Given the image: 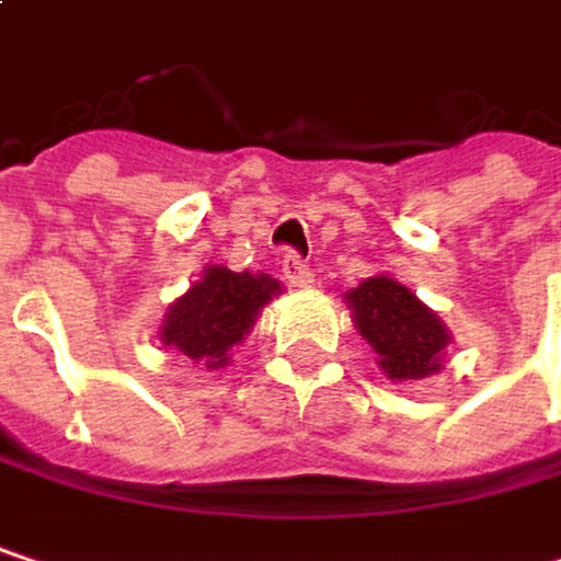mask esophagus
I'll list each match as a JSON object with an SVG mask.
<instances>
[{"label": "esophagus", "instance_id": "obj_1", "mask_svg": "<svg viewBox=\"0 0 561 561\" xmlns=\"http://www.w3.org/2000/svg\"><path fill=\"white\" fill-rule=\"evenodd\" d=\"M282 273H285L288 285H298V288H308L314 282V273L308 270V263L298 253H285L282 256Z\"/></svg>", "mask_w": 561, "mask_h": 561}]
</instances>
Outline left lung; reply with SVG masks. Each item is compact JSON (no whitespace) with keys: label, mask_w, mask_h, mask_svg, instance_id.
<instances>
[{"label":"left lung","mask_w":561,"mask_h":561,"mask_svg":"<svg viewBox=\"0 0 561 561\" xmlns=\"http://www.w3.org/2000/svg\"><path fill=\"white\" fill-rule=\"evenodd\" d=\"M347 298L357 331L380 354L390 380H422L442 367L438 354L448 347V331L405 285L374 276L347 291Z\"/></svg>","instance_id":"8db88e82"}]
</instances>
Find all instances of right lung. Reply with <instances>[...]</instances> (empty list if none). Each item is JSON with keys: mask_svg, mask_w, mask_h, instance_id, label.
Listing matches in <instances>:
<instances>
[{"mask_svg": "<svg viewBox=\"0 0 561 561\" xmlns=\"http://www.w3.org/2000/svg\"><path fill=\"white\" fill-rule=\"evenodd\" d=\"M279 291V282L253 273H230L210 266L204 279L194 282L169 308L162 344L181 351L194 364L224 367L233 344L250 334L260 308Z\"/></svg>", "mask_w": 561, "mask_h": 561, "instance_id": "add662e5", "label": "right lung"}]
</instances>
